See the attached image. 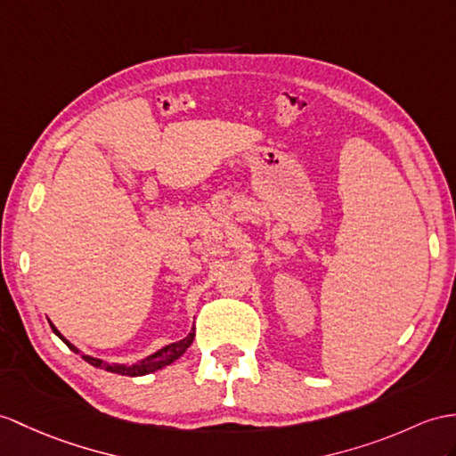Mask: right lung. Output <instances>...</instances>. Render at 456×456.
Returning a JSON list of instances; mask_svg holds the SVG:
<instances>
[{
	"label": "right lung",
	"mask_w": 456,
	"mask_h": 456,
	"mask_svg": "<svg viewBox=\"0 0 456 456\" xmlns=\"http://www.w3.org/2000/svg\"><path fill=\"white\" fill-rule=\"evenodd\" d=\"M50 327H52V330L55 332V335H58L65 344H68V346H69L75 354H81L79 348H75L73 344H71L68 338H65V337L61 335V332H60L58 329H55L52 323H50ZM193 338H195V329H193L185 338L168 344V346L160 348L159 352L151 354V356H147L144 360H141V362H137V363H133V365H126V363H106V362L98 360V358L86 356V354H83V360L88 362L91 365H94V368L106 370V371H110V373L127 375V377H139V375H147V373H152V371H157V370H162V368H166V365H170L172 362H175L187 348L191 346Z\"/></svg>",
	"instance_id": "1"
}]
</instances>
